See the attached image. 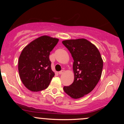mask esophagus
<instances>
[{
    "label": "esophagus",
    "mask_w": 124,
    "mask_h": 124,
    "mask_svg": "<svg viewBox=\"0 0 124 124\" xmlns=\"http://www.w3.org/2000/svg\"><path fill=\"white\" fill-rule=\"evenodd\" d=\"M63 73V70H62L59 71V72H58V73H59V75H61V74H62Z\"/></svg>",
    "instance_id": "1"
}]
</instances>
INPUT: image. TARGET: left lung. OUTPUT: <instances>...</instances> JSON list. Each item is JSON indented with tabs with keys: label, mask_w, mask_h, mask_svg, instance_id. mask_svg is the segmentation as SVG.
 <instances>
[{
	"label": "left lung",
	"mask_w": 124,
	"mask_h": 124,
	"mask_svg": "<svg viewBox=\"0 0 124 124\" xmlns=\"http://www.w3.org/2000/svg\"><path fill=\"white\" fill-rule=\"evenodd\" d=\"M73 59L74 81L63 90L73 99H79L94 89L99 82L103 62L100 53L94 45L86 39L62 41Z\"/></svg>",
	"instance_id": "8db88e82"
}]
</instances>
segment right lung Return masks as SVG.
Segmentation results:
<instances>
[{"label":"right lung","instance_id":"1","mask_svg":"<svg viewBox=\"0 0 124 124\" xmlns=\"http://www.w3.org/2000/svg\"><path fill=\"white\" fill-rule=\"evenodd\" d=\"M59 39L41 36L24 48L18 59V72L24 85L32 92L46 89L55 73L51 69L50 52Z\"/></svg>","mask_w":124,"mask_h":124}]
</instances>
